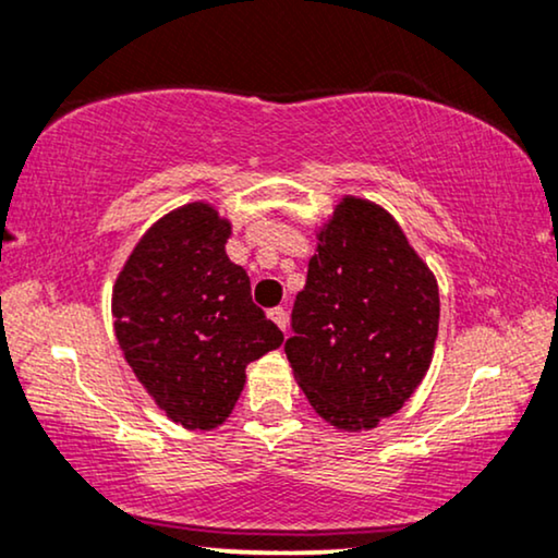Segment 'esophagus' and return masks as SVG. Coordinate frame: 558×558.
<instances>
[{
  "label": "esophagus",
  "instance_id": "esophagus-1",
  "mask_svg": "<svg viewBox=\"0 0 558 558\" xmlns=\"http://www.w3.org/2000/svg\"><path fill=\"white\" fill-rule=\"evenodd\" d=\"M267 316H270V319L278 324L280 329L286 331V327H288V312L283 306H275V308H270V312H267Z\"/></svg>",
  "mask_w": 558,
  "mask_h": 558
}]
</instances>
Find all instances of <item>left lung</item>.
I'll use <instances>...</instances> for the list:
<instances>
[{"label": "left lung", "instance_id": "8db88e82", "mask_svg": "<svg viewBox=\"0 0 558 558\" xmlns=\"http://www.w3.org/2000/svg\"><path fill=\"white\" fill-rule=\"evenodd\" d=\"M295 295L286 355L337 429H371L422 384L440 322L437 280L389 210L344 195Z\"/></svg>", "mask_w": 558, "mask_h": 558}]
</instances>
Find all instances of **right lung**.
Segmentation results:
<instances>
[{
  "instance_id": "right-lung-1",
  "label": "right lung",
  "mask_w": 558,
  "mask_h": 558,
  "mask_svg": "<svg viewBox=\"0 0 558 558\" xmlns=\"http://www.w3.org/2000/svg\"><path fill=\"white\" fill-rule=\"evenodd\" d=\"M231 223L187 203L141 236L112 288L116 337L136 378L187 429H214L244 389L246 365L283 331L255 306L250 275L227 257Z\"/></svg>"
}]
</instances>
